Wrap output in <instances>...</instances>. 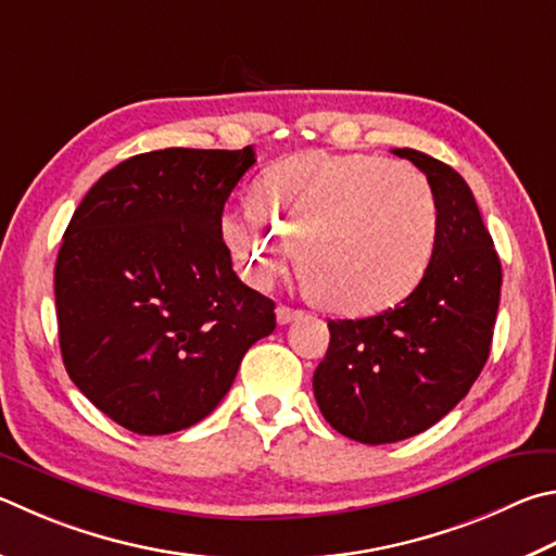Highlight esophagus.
<instances>
[{
    "label": "esophagus",
    "mask_w": 556,
    "mask_h": 556,
    "mask_svg": "<svg viewBox=\"0 0 556 556\" xmlns=\"http://www.w3.org/2000/svg\"><path fill=\"white\" fill-rule=\"evenodd\" d=\"M299 316H301L299 308H291V306H287V304H279V306H277V320L281 323V326H287V323L296 320Z\"/></svg>",
    "instance_id": "1"
}]
</instances>
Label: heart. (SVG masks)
I'll return each instance as SVG.
<instances>
[{
  "label": "heart",
  "instance_id": "b5f03b06",
  "mask_svg": "<svg viewBox=\"0 0 556 556\" xmlns=\"http://www.w3.org/2000/svg\"><path fill=\"white\" fill-rule=\"evenodd\" d=\"M220 236L252 287H269L299 245L313 296L359 316L416 289L435 248L438 206L416 167L311 150L267 167L252 206L220 216Z\"/></svg>",
  "mask_w": 556,
  "mask_h": 556
}]
</instances>
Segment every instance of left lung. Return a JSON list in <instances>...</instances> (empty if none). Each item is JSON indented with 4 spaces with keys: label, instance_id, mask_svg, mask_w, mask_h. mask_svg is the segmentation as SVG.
Returning a JSON list of instances; mask_svg holds the SVG:
<instances>
[{
    "label": "left lung",
    "instance_id": "left-lung-1",
    "mask_svg": "<svg viewBox=\"0 0 556 556\" xmlns=\"http://www.w3.org/2000/svg\"><path fill=\"white\" fill-rule=\"evenodd\" d=\"M426 173L438 236L420 285L396 308L328 320L330 345L313 375L318 408L340 435L387 445L418 435L467 396L491 352L501 260L459 173L396 148Z\"/></svg>",
    "mask_w": 556,
    "mask_h": 556
}]
</instances>
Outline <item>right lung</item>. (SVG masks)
Segmentation results:
<instances>
[{
  "mask_svg": "<svg viewBox=\"0 0 556 556\" xmlns=\"http://www.w3.org/2000/svg\"><path fill=\"white\" fill-rule=\"evenodd\" d=\"M252 165V146L134 155L70 218L55 262L60 352L75 387L130 432L206 418L277 326L275 301L238 279L220 236Z\"/></svg>",
  "mask_w": 556,
  "mask_h": 556,
  "instance_id": "1",
  "label": "right lung"
}]
</instances>
